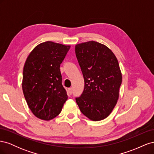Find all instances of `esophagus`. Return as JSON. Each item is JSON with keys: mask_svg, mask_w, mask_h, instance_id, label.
I'll use <instances>...</instances> for the list:
<instances>
[{"mask_svg": "<svg viewBox=\"0 0 154 154\" xmlns=\"http://www.w3.org/2000/svg\"><path fill=\"white\" fill-rule=\"evenodd\" d=\"M68 93H69V94H70V95L72 94V88H69V89H68Z\"/></svg>", "mask_w": 154, "mask_h": 154, "instance_id": "esophagus-1", "label": "esophagus"}]
</instances>
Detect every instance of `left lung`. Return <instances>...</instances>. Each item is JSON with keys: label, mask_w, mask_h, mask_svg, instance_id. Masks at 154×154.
Wrapping results in <instances>:
<instances>
[{"label": "left lung", "mask_w": 154, "mask_h": 154, "mask_svg": "<svg viewBox=\"0 0 154 154\" xmlns=\"http://www.w3.org/2000/svg\"><path fill=\"white\" fill-rule=\"evenodd\" d=\"M75 53L85 82L76 103L88 119H103L112 111L119 97L122 75L118 60L106 46L94 41L76 45Z\"/></svg>", "instance_id": "left-lung-1"}]
</instances>
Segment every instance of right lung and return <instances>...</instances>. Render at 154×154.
Returning a JSON list of instances; mask_svg holds the SVG:
<instances>
[{
	"instance_id": "obj_1",
	"label": "right lung",
	"mask_w": 154,
	"mask_h": 154,
	"mask_svg": "<svg viewBox=\"0 0 154 154\" xmlns=\"http://www.w3.org/2000/svg\"><path fill=\"white\" fill-rule=\"evenodd\" d=\"M70 48L45 42L36 46L25 62L23 93L29 108L39 119L48 121L57 117L68 98L60 66Z\"/></svg>"
}]
</instances>
